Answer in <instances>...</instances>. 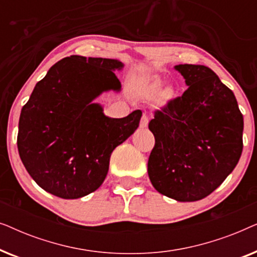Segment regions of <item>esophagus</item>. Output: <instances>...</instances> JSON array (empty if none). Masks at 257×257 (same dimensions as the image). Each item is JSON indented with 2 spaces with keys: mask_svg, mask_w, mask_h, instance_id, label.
Here are the masks:
<instances>
[{
  "mask_svg": "<svg viewBox=\"0 0 257 257\" xmlns=\"http://www.w3.org/2000/svg\"><path fill=\"white\" fill-rule=\"evenodd\" d=\"M147 125H149V115H147L146 113H144L142 117V120H140V127L145 128V127H147Z\"/></svg>",
  "mask_w": 257,
  "mask_h": 257,
  "instance_id": "esophagus-1",
  "label": "esophagus"
}]
</instances>
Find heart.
I'll return each mask as SVG.
<instances>
[{
  "instance_id": "obj_1",
  "label": "heart",
  "mask_w": 257,
  "mask_h": 257,
  "mask_svg": "<svg viewBox=\"0 0 257 257\" xmlns=\"http://www.w3.org/2000/svg\"><path fill=\"white\" fill-rule=\"evenodd\" d=\"M164 80L154 73H143L133 77L130 82V90L139 99H153L160 92ZM173 97V90L166 87L160 93L161 100H168Z\"/></svg>"
}]
</instances>
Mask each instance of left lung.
<instances>
[{
  "mask_svg": "<svg viewBox=\"0 0 257 257\" xmlns=\"http://www.w3.org/2000/svg\"><path fill=\"white\" fill-rule=\"evenodd\" d=\"M174 69L188 89L150 121L156 145L147 172L160 194L198 201L215 191L240 160L243 115L233 91L213 70L194 64Z\"/></svg>",
  "mask_w": 257,
  "mask_h": 257,
  "instance_id": "8db88e82",
  "label": "left lung"
}]
</instances>
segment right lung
I'll use <instances>...</instances> for the list:
<instances>
[{"instance_id": "right-lung-1", "label": "right lung", "mask_w": 257, "mask_h": 257, "mask_svg": "<svg viewBox=\"0 0 257 257\" xmlns=\"http://www.w3.org/2000/svg\"><path fill=\"white\" fill-rule=\"evenodd\" d=\"M118 59L70 56L52 65L22 107L17 147L21 160L44 191L62 199L83 198L100 187L111 153L138 128L142 111L110 118L93 103L119 92Z\"/></svg>"}]
</instances>
